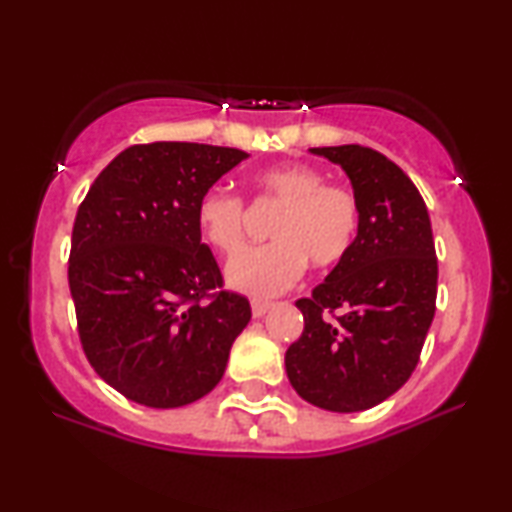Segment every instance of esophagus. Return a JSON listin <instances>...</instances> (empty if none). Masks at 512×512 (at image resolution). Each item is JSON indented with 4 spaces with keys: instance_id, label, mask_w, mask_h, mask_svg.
<instances>
[{
    "instance_id": "34e87169",
    "label": "esophagus",
    "mask_w": 512,
    "mask_h": 512,
    "mask_svg": "<svg viewBox=\"0 0 512 512\" xmlns=\"http://www.w3.org/2000/svg\"><path fill=\"white\" fill-rule=\"evenodd\" d=\"M270 307H272L270 300H261V298L251 300V312H254V317H263V314L268 312Z\"/></svg>"
}]
</instances>
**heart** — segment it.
<instances>
[{
  "label": "heart",
  "mask_w": 512,
  "mask_h": 512,
  "mask_svg": "<svg viewBox=\"0 0 512 512\" xmlns=\"http://www.w3.org/2000/svg\"><path fill=\"white\" fill-rule=\"evenodd\" d=\"M256 200L279 207L270 233L275 240L249 247L228 265V282L251 296L289 289L305 265L326 270L345 261L361 230V202L352 188L326 181L305 163L268 167L258 174ZM198 226L221 254H235L247 235V205L226 191H209L198 202Z\"/></svg>",
  "instance_id": "obj_1"
}]
</instances>
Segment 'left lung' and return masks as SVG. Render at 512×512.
I'll use <instances>...</instances> for the list:
<instances>
[{
  "mask_svg": "<svg viewBox=\"0 0 512 512\" xmlns=\"http://www.w3.org/2000/svg\"><path fill=\"white\" fill-rule=\"evenodd\" d=\"M338 163L361 202L354 249L310 298L284 363L300 398L331 412L387 401L410 380L436 314L438 258L426 205L396 163L359 144L312 149Z\"/></svg>",
  "mask_w": 512,
  "mask_h": 512,
  "instance_id": "left-lung-1",
  "label": "left lung"
}]
</instances>
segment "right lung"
Masks as SVG:
<instances>
[{"instance_id": "1", "label": "right lung", "mask_w": 512, "mask_h": 512, "mask_svg": "<svg viewBox=\"0 0 512 512\" xmlns=\"http://www.w3.org/2000/svg\"><path fill=\"white\" fill-rule=\"evenodd\" d=\"M247 158L191 142L118 153L76 212L69 291L95 373L130 401L181 408L209 394L249 324L202 242L198 202Z\"/></svg>"}]
</instances>
